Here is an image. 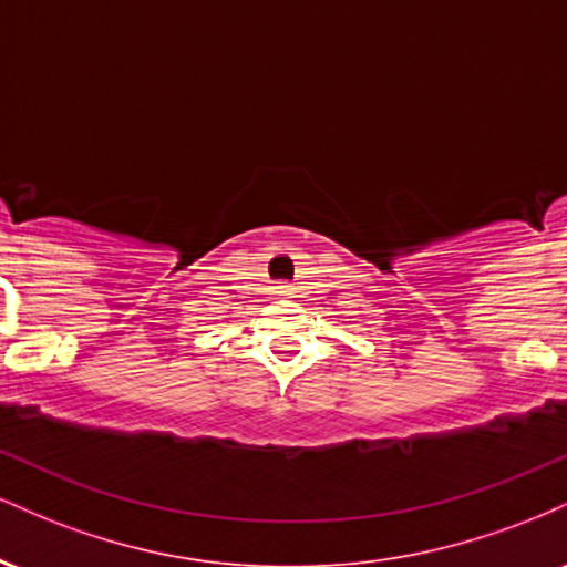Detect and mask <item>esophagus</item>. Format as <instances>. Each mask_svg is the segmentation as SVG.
<instances>
[{
  "label": "esophagus",
  "instance_id": "1",
  "mask_svg": "<svg viewBox=\"0 0 567 567\" xmlns=\"http://www.w3.org/2000/svg\"><path fill=\"white\" fill-rule=\"evenodd\" d=\"M279 292H290L288 285H279Z\"/></svg>",
  "mask_w": 567,
  "mask_h": 567
}]
</instances>
